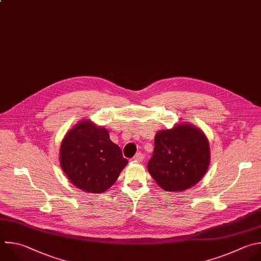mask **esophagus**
<instances>
[{"instance_id":"34e87169","label":"esophagus","mask_w":261,"mask_h":261,"mask_svg":"<svg viewBox=\"0 0 261 261\" xmlns=\"http://www.w3.org/2000/svg\"><path fill=\"white\" fill-rule=\"evenodd\" d=\"M133 160L136 161V162H142V161L144 160V155H143V153H141V152H137V153L133 156Z\"/></svg>"}]
</instances>
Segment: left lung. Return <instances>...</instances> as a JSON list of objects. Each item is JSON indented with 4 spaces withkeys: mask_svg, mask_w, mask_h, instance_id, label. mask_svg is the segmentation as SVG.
<instances>
[{
    "mask_svg": "<svg viewBox=\"0 0 261 261\" xmlns=\"http://www.w3.org/2000/svg\"><path fill=\"white\" fill-rule=\"evenodd\" d=\"M210 164V147L199 128L181 123L159 131L147 169L155 182L167 192L186 191L198 184Z\"/></svg>",
    "mask_w": 261,
    "mask_h": 261,
    "instance_id": "1",
    "label": "left lung"
}]
</instances>
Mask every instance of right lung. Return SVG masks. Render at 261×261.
<instances>
[{
  "label": "right lung",
  "mask_w": 261,
  "mask_h": 261,
  "mask_svg": "<svg viewBox=\"0 0 261 261\" xmlns=\"http://www.w3.org/2000/svg\"><path fill=\"white\" fill-rule=\"evenodd\" d=\"M60 166L73 186L86 193H103L118 179L128 164L107 129L84 120L64 136Z\"/></svg>",
  "instance_id": "add662e5"
}]
</instances>
